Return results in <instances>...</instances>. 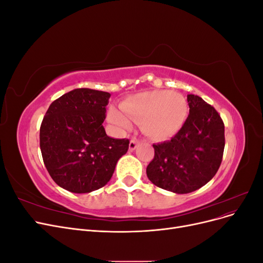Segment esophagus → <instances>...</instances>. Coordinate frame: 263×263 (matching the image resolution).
Returning a JSON list of instances; mask_svg holds the SVG:
<instances>
[{
	"label": "esophagus",
	"instance_id": "obj_1",
	"mask_svg": "<svg viewBox=\"0 0 263 263\" xmlns=\"http://www.w3.org/2000/svg\"><path fill=\"white\" fill-rule=\"evenodd\" d=\"M137 144H138L137 139H132V140L129 141V150H130V151H133V150L136 149Z\"/></svg>",
	"mask_w": 263,
	"mask_h": 263
}]
</instances>
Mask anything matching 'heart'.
Returning a JSON list of instances; mask_svg holds the SVG:
<instances>
[{
	"label": "heart",
	"instance_id": "b5f03b06",
	"mask_svg": "<svg viewBox=\"0 0 263 263\" xmlns=\"http://www.w3.org/2000/svg\"><path fill=\"white\" fill-rule=\"evenodd\" d=\"M121 109H108L110 123L117 128L128 129L132 118L139 122L142 133L156 140H165L174 136L184 125L189 113L184 97L165 90L134 94L122 102Z\"/></svg>",
	"mask_w": 263,
	"mask_h": 263
}]
</instances>
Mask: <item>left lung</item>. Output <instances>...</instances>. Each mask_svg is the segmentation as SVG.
Instances as JSON below:
<instances>
[{
	"mask_svg": "<svg viewBox=\"0 0 263 263\" xmlns=\"http://www.w3.org/2000/svg\"><path fill=\"white\" fill-rule=\"evenodd\" d=\"M190 114L172 137L155 144L147 177L158 187L177 194L196 191L219 169L225 148V126L217 110L202 98L187 95Z\"/></svg>",
	"mask_w": 263,
	"mask_h": 263,
	"instance_id": "1",
	"label": "left lung"
}]
</instances>
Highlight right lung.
<instances>
[{
    "mask_svg": "<svg viewBox=\"0 0 263 263\" xmlns=\"http://www.w3.org/2000/svg\"><path fill=\"white\" fill-rule=\"evenodd\" d=\"M110 94L74 89L53 101L42 122L39 139L47 171L72 193H90L112 178L128 139L108 137L103 122Z\"/></svg>",
    "mask_w": 263,
    "mask_h": 263,
    "instance_id": "right-lung-1",
    "label": "right lung"
}]
</instances>
